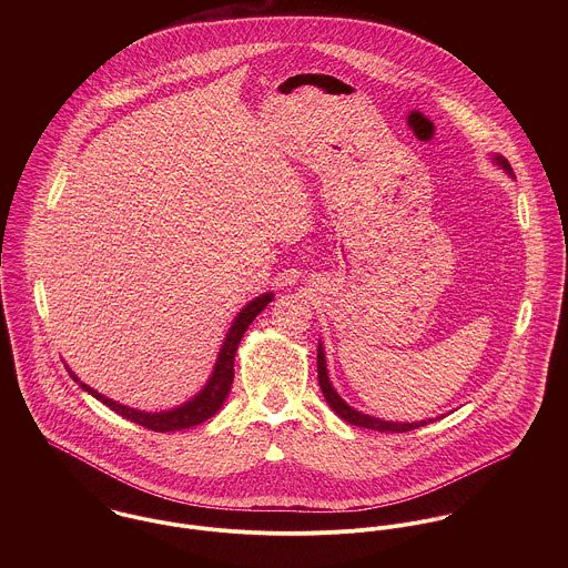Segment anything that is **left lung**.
I'll use <instances>...</instances> for the list:
<instances>
[{
	"instance_id": "1",
	"label": "left lung",
	"mask_w": 568,
	"mask_h": 568,
	"mask_svg": "<svg viewBox=\"0 0 568 568\" xmlns=\"http://www.w3.org/2000/svg\"><path fill=\"white\" fill-rule=\"evenodd\" d=\"M494 163L500 165L509 176H514L511 165H509V162H507L503 155H494ZM317 378H320V387H322V392H324L325 403L329 405V408H332L341 419H345V422H349V424H354V426L369 428V430H378V433H406V430H413V428H419V426H426L428 422H433V419H422V422H410V424H408V422H405V424H403V422H387V419H378V417H372V415H365V413L352 408V406L347 405V403L334 392V387H332V383H329V378H327V367H325V354L322 343H320V347H317Z\"/></svg>"
}]
</instances>
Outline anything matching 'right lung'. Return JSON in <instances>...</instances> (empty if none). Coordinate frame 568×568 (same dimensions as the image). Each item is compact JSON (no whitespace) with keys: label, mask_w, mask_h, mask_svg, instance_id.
Returning <instances> with one entry per match:
<instances>
[{"label":"right lung","mask_w":568,"mask_h":568,"mask_svg":"<svg viewBox=\"0 0 568 568\" xmlns=\"http://www.w3.org/2000/svg\"><path fill=\"white\" fill-rule=\"evenodd\" d=\"M268 302H273V293H264V295L255 297L253 302H248L244 306L243 311L239 313V317L234 320L232 327H230L225 341H223V347L219 352V358H216V365H214V372H212L207 385L192 400H187V403H183V405L176 406V408L160 410V413H149V410H140V408L120 405V403L98 394L95 389H91L89 385L81 383L79 376L70 367H68V372H70V376L81 385L87 394H91L102 405L109 406L118 415H122V417L144 426V428H151V430H158V433H168V430H181V428L196 426V424L210 419L212 415H216L219 408L225 403V398L230 396V389H232V383H234V358H236L239 343L243 338L244 329L268 306Z\"/></svg>","instance_id":"right-lung-1"}]
</instances>
